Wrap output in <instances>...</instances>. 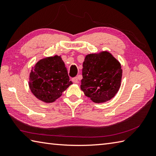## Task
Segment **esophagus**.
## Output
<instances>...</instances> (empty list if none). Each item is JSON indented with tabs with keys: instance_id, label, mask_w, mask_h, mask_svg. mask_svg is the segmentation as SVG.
<instances>
[{
	"instance_id": "esophagus-1",
	"label": "esophagus",
	"mask_w": 156,
	"mask_h": 156,
	"mask_svg": "<svg viewBox=\"0 0 156 156\" xmlns=\"http://www.w3.org/2000/svg\"><path fill=\"white\" fill-rule=\"evenodd\" d=\"M72 81L74 82V83H78V78L77 77H74V78H73L72 79Z\"/></svg>"
}]
</instances>
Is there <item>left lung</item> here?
<instances>
[{
	"label": "left lung",
	"mask_w": 156,
	"mask_h": 156,
	"mask_svg": "<svg viewBox=\"0 0 156 156\" xmlns=\"http://www.w3.org/2000/svg\"><path fill=\"white\" fill-rule=\"evenodd\" d=\"M121 78L120 63L110 53L88 54L83 62L80 88L92 101L101 103L115 97L121 87Z\"/></svg>",
	"instance_id": "left-lung-1"
}]
</instances>
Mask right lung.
<instances>
[{"mask_svg":"<svg viewBox=\"0 0 156 156\" xmlns=\"http://www.w3.org/2000/svg\"><path fill=\"white\" fill-rule=\"evenodd\" d=\"M31 91L39 100L54 102L72 82L60 57L55 55L39 60L29 76Z\"/></svg>","mask_w":156,"mask_h":156,"instance_id":"right-lung-1","label":"right lung"}]
</instances>
